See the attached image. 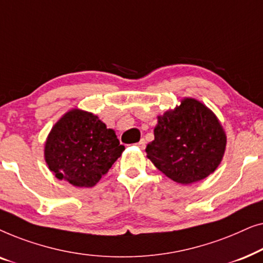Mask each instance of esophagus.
<instances>
[{
    "instance_id": "esophagus-1",
    "label": "esophagus",
    "mask_w": 263,
    "mask_h": 263,
    "mask_svg": "<svg viewBox=\"0 0 263 263\" xmlns=\"http://www.w3.org/2000/svg\"><path fill=\"white\" fill-rule=\"evenodd\" d=\"M136 145H138L141 149L145 148V147H146V141H145V139H141V140H140V141H139L138 143H136Z\"/></svg>"
}]
</instances>
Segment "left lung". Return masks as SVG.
Instances as JSON below:
<instances>
[{"label": "left lung", "instance_id": "8db88e82", "mask_svg": "<svg viewBox=\"0 0 263 263\" xmlns=\"http://www.w3.org/2000/svg\"><path fill=\"white\" fill-rule=\"evenodd\" d=\"M226 134L213 111L194 98L158 116L147 158L172 181L192 184L213 174L224 157Z\"/></svg>", "mask_w": 263, "mask_h": 263}]
</instances>
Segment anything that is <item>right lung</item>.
<instances>
[{"mask_svg": "<svg viewBox=\"0 0 263 263\" xmlns=\"http://www.w3.org/2000/svg\"><path fill=\"white\" fill-rule=\"evenodd\" d=\"M123 151L115 130L107 129L98 116L73 109L49 133L44 157L56 178L89 188L110 170Z\"/></svg>", "mask_w": 263, "mask_h": 263, "instance_id": "right-lung-1", "label": "right lung"}]
</instances>
